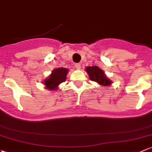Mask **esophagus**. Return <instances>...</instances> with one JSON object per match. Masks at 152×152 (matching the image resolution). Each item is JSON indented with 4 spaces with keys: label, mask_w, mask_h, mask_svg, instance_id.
<instances>
[{
    "label": "esophagus",
    "mask_w": 152,
    "mask_h": 152,
    "mask_svg": "<svg viewBox=\"0 0 152 152\" xmlns=\"http://www.w3.org/2000/svg\"><path fill=\"white\" fill-rule=\"evenodd\" d=\"M75 67H76V69L79 70V69H80V68H81V64H80V63L76 64V65H75Z\"/></svg>",
    "instance_id": "obj_1"
}]
</instances>
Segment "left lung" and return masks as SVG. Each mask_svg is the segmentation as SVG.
I'll return each mask as SVG.
<instances>
[{
  "instance_id": "left-lung-1",
  "label": "left lung",
  "mask_w": 152,
  "mask_h": 152,
  "mask_svg": "<svg viewBox=\"0 0 152 152\" xmlns=\"http://www.w3.org/2000/svg\"><path fill=\"white\" fill-rule=\"evenodd\" d=\"M86 71L88 73L91 81H95L103 86H108L111 84V81L106 78L104 72L97 66L87 67Z\"/></svg>"
}]
</instances>
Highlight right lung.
Here are the masks:
<instances>
[{
  "label": "right lung",
  "instance_id": "1",
  "mask_svg": "<svg viewBox=\"0 0 152 152\" xmlns=\"http://www.w3.org/2000/svg\"><path fill=\"white\" fill-rule=\"evenodd\" d=\"M68 69L63 68H59L54 70L52 74L47 79L44 81V84L48 89L55 90L57 89V86L66 80V76Z\"/></svg>",
  "mask_w": 152,
  "mask_h": 152
}]
</instances>
